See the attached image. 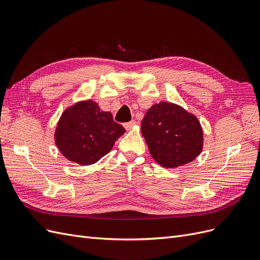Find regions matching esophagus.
<instances>
[{
    "mask_svg": "<svg viewBox=\"0 0 260 260\" xmlns=\"http://www.w3.org/2000/svg\"><path fill=\"white\" fill-rule=\"evenodd\" d=\"M136 124H137V121H136V120H131V121L127 122V123H124V128L127 129V130H130L131 128L135 127Z\"/></svg>",
    "mask_w": 260,
    "mask_h": 260,
    "instance_id": "obj_1",
    "label": "esophagus"
}]
</instances>
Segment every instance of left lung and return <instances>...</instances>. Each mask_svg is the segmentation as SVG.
Returning a JSON list of instances; mask_svg holds the SVG:
<instances>
[{
  "instance_id": "obj_1",
  "label": "left lung",
  "mask_w": 260,
  "mask_h": 260,
  "mask_svg": "<svg viewBox=\"0 0 260 260\" xmlns=\"http://www.w3.org/2000/svg\"><path fill=\"white\" fill-rule=\"evenodd\" d=\"M141 132L154 160L165 168H178L193 161L204 147V132L198 117L169 102L147 109Z\"/></svg>"
}]
</instances>
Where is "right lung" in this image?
<instances>
[{"label":"right lung","mask_w":260,"mask_h":260,"mask_svg":"<svg viewBox=\"0 0 260 260\" xmlns=\"http://www.w3.org/2000/svg\"><path fill=\"white\" fill-rule=\"evenodd\" d=\"M124 132L111 113L101 111L96 102L85 100L65 109L56 124L54 140L69 161L90 166L109 153Z\"/></svg>","instance_id":"add662e5"}]
</instances>
